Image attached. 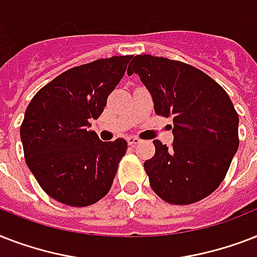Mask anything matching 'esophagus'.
Instances as JSON below:
<instances>
[{
	"label": "esophagus",
	"instance_id": "1",
	"mask_svg": "<svg viewBox=\"0 0 257 257\" xmlns=\"http://www.w3.org/2000/svg\"><path fill=\"white\" fill-rule=\"evenodd\" d=\"M126 141H128L129 145H137V144H140V143H141L140 139H139V137H136V136H129L128 139H126Z\"/></svg>",
	"mask_w": 257,
	"mask_h": 257
}]
</instances>
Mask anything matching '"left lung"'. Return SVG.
Here are the masks:
<instances>
[{"label":"left lung","mask_w":257,"mask_h":257,"mask_svg":"<svg viewBox=\"0 0 257 257\" xmlns=\"http://www.w3.org/2000/svg\"><path fill=\"white\" fill-rule=\"evenodd\" d=\"M148 89L159 116L173 117L171 148L153 140L144 163L152 189L169 204L207 197L224 180L239 148V116L231 98L208 74L181 61L139 54L128 66Z\"/></svg>","instance_id":"8db88e82"}]
</instances>
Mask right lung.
Instances as JSON below:
<instances>
[{
  "label": "right lung",
  "mask_w": 257,
  "mask_h": 257,
  "mask_svg": "<svg viewBox=\"0 0 257 257\" xmlns=\"http://www.w3.org/2000/svg\"><path fill=\"white\" fill-rule=\"evenodd\" d=\"M132 56L74 66L36 93L22 121L26 164L41 188L60 203L86 207L109 192L126 152L124 139L101 141L90 120L124 77Z\"/></svg>",
  "instance_id": "obj_1"
}]
</instances>
